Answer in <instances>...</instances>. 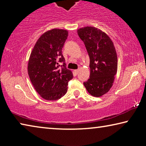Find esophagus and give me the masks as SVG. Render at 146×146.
Segmentation results:
<instances>
[{
	"label": "esophagus",
	"mask_w": 146,
	"mask_h": 146,
	"mask_svg": "<svg viewBox=\"0 0 146 146\" xmlns=\"http://www.w3.org/2000/svg\"><path fill=\"white\" fill-rule=\"evenodd\" d=\"M78 70H75L74 71H75V73H76V74H78Z\"/></svg>",
	"instance_id": "34e87169"
}]
</instances>
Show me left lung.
I'll list each match as a JSON object with an SVG mask.
<instances>
[{"instance_id":"obj_1","label":"left lung","mask_w":146,"mask_h":146,"mask_svg":"<svg viewBox=\"0 0 146 146\" xmlns=\"http://www.w3.org/2000/svg\"><path fill=\"white\" fill-rule=\"evenodd\" d=\"M77 33L90 56V78L84 82L88 93L99 97L113 86L117 71V55L113 43L104 32L94 27L80 28Z\"/></svg>"}]
</instances>
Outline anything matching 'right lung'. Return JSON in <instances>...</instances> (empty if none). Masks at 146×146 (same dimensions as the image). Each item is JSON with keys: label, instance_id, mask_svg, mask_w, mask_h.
I'll return each instance as SVG.
<instances>
[{"label": "right lung", "instance_id": "right-lung-1", "mask_svg": "<svg viewBox=\"0 0 146 146\" xmlns=\"http://www.w3.org/2000/svg\"><path fill=\"white\" fill-rule=\"evenodd\" d=\"M68 36L64 29H53L42 35L35 45L28 66L30 80L42 98L58 100L68 91L69 81L73 78L66 68L62 49Z\"/></svg>", "mask_w": 146, "mask_h": 146}]
</instances>
